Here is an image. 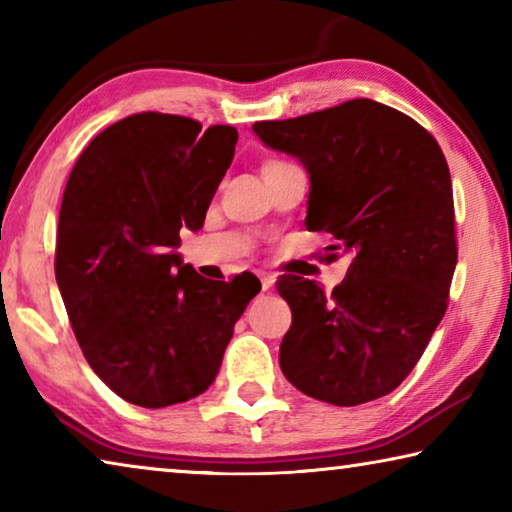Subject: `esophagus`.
Instances as JSON below:
<instances>
[{
    "label": "esophagus",
    "instance_id": "esophagus-1",
    "mask_svg": "<svg viewBox=\"0 0 512 512\" xmlns=\"http://www.w3.org/2000/svg\"><path fill=\"white\" fill-rule=\"evenodd\" d=\"M259 280H262V289L264 291H268V289H271L273 287V284H275V277L273 275H262V277H259Z\"/></svg>",
    "mask_w": 512,
    "mask_h": 512
}]
</instances>
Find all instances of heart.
<instances>
[{
  "instance_id": "heart-1",
  "label": "heart",
  "mask_w": 512,
  "mask_h": 512,
  "mask_svg": "<svg viewBox=\"0 0 512 512\" xmlns=\"http://www.w3.org/2000/svg\"><path fill=\"white\" fill-rule=\"evenodd\" d=\"M280 164H287V162H282V160H266V164H264V169H271V167H280Z\"/></svg>"
}]
</instances>
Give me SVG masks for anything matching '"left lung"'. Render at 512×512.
I'll use <instances>...</instances> for the list:
<instances>
[{
	"mask_svg": "<svg viewBox=\"0 0 512 512\" xmlns=\"http://www.w3.org/2000/svg\"><path fill=\"white\" fill-rule=\"evenodd\" d=\"M253 131L307 169V230L336 239L325 259L352 255L332 293L300 275L277 282L293 316L280 345L284 377L334 406L388 395L447 311L458 248L443 151L418 121L372 99Z\"/></svg>",
	"mask_w": 512,
	"mask_h": 512,
	"instance_id": "8db88e82",
	"label": "left lung"
}]
</instances>
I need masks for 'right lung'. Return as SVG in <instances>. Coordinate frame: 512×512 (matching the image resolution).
<instances>
[{
    "mask_svg": "<svg viewBox=\"0 0 512 512\" xmlns=\"http://www.w3.org/2000/svg\"><path fill=\"white\" fill-rule=\"evenodd\" d=\"M237 128L140 112L69 173L56 282L83 357L121 400L162 409L207 391L255 282L198 275L173 248L198 230L235 158Z\"/></svg>",
    "mask_w": 512,
    "mask_h": 512,
    "instance_id": "1",
    "label": "right lung"
}]
</instances>
